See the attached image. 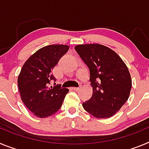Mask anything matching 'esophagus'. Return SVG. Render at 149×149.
Here are the masks:
<instances>
[{
    "label": "esophagus",
    "mask_w": 149,
    "mask_h": 149,
    "mask_svg": "<svg viewBox=\"0 0 149 149\" xmlns=\"http://www.w3.org/2000/svg\"><path fill=\"white\" fill-rule=\"evenodd\" d=\"M72 89H74V90L77 91V90H79V89H80V87H72Z\"/></svg>",
    "instance_id": "34e87169"
}]
</instances>
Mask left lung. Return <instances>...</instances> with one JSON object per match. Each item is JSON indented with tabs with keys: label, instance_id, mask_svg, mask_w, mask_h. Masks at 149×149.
Wrapping results in <instances>:
<instances>
[{
	"label": "left lung",
	"instance_id": "left-lung-1",
	"mask_svg": "<svg viewBox=\"0 0 149 149\" xmlns=\"http://www.w3.org/2000/svg\"><path fill=\"white\" fill-rule=\"evenodd\" d=\"M90 72L93 95L83 103L84 110L96 118L113 116L128 99L131 78L125 63L113 50L99 44L74 48Z\"/></svg>",
	"mask_w": 149,
	"mask_h": 149
}]
</instances>
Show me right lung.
I'll return each mask as SVG.
<instances>
[{
	"label": "right lung",
	"instance_id": "right-lung-1",
	"mask_svg": "<svg viewBox=\"0 0 149 149\" xmlns=\"http://www.w3.org/2000/svg\"><path fill=\"white\" fill-rule=\"evenodd\" d=\"M68 45H51L38 50L22 66L18 86L23 103L36 116L45 118L58 111L68 89L60 85L50 86L55 77L51 73Z\"/></svg>",
	"mask_w": 149,
	"mask_h": 149
}]
</instances>
